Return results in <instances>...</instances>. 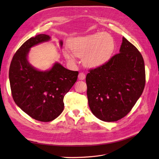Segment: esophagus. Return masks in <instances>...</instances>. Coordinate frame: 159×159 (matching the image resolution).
<instances>
[{"label":"esophagus","instance_id":"1","mask_svg":"<svg viewBox=\"0 0 159 159\" xmlns=\"http://www.w3.org/2000/svg\"><path fill=\"white\" fill-rule=\"evenodd\" d=\"M85 78V74L84 73H82V72H81V73L79 74L78 75V79L80 80H84Z\"/></svg>","mask_w":159,"mask_h":159}]
</instances>
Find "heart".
<instances>
[{
	"mask_svg": "<svg viewBox=\"0 0 159 159\" xmlns=\"http://www.w3.org/2000/svg\"><path fill=\"white\" fill-rule=\"evenodd\" d=\"M70 48H65L64 56L74 63L76 56L83 57L84 64L90 68L105 65L114 52L115 44L112 36L104 32H98L85 36L72 38L69 43Z\"/></svg>",
	"mask_w": 159,
	"mask_h": 159,
	"instance_id": "1",
	"label": "heart"
}]
</instances>
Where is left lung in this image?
<instances>
[{"mask_svg":"<svg viewBox=\"0 0 159 159\" xmlns=\"http://www.w3.org/2000/svg\"><path fill=\"white\" fill-rule=\"evenodd\" d=\"M88 104L103 121H117L127 115L141 97L145 85L143 56L123 37L119 53L86 76Z\"/></svg>","mask_w":159,"mask_h":159,"instance_id":"left-lung-1","label":"left lung"}]
</instances>
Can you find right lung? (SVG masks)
Masks as SVG:
<instances>
[{
    "label": "right lung",
    "mask_w": 159,
    "mask_h": 159,
    "mask_svg": "<svg viewBox=\"0 0 159 159\" xmlns=\"http://www.w3.org/2000/svg\"><path fill=\"white\" fill-rule=\"evenodd\" d=\"M50 39V36L41 34L26 40L14 55L9 69L14 102L32 118L42 122L53 121L63 111L64 96L78 75V71L66 69L58 62L46 71L29 63L31 48ZM60 44L63 45L61 40Z\"/></svg>",
    "instance_id": "add662e5"
}]
</instances>
